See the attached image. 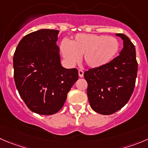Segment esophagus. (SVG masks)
<instances>
[{"mask_svg": "<svg viewBox=\"0 0 148 148\" xmlns=\"http://www.w3.org/2000/svg\"><path fill=\"white\" fill-rule=\"evenodd\" d=\"M78 73H79V77H83V76H84V71H83L82 70H79Z\"/></svg>", "mask_w": 148, "mask_h": 148, "instance_id": "34e87169", "label": "esophagus"}]
</instances>
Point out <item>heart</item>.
Instances as JSON below:
<instances>
[{
    "mask_svg": "<svg viewBox=\"0 0 148 148\" xmlns=\"http://www.w3.org/2000/svg\"><path fill=\"white\" fill-rule=\"evenodd\" d=\"M119 50L116 38L95 34H79L69 44H61L63 56L70 65L77 64L82 56L83 63L90 69L106 66L114 59Z\"/></svg>",
    "mask_w": 148,
    "mask_h": 148,
    "instance_id": "heart-1",
    "label": "heart"
}]
</instances>
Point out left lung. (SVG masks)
<instances>
[{"label": "left lung", "instance_id": "obj_1", "mask_svg": "<svg viewBox=\"0 0 148 148\" xmlns=\"http://www.w3.org/2000/svg\"><path fill=\"white\" fill-rule=\"evenodd\" d=\"M124 41L119 56L106 66L84 73L87 97L92 108L110 115L122 108L131 97L137 74L135 47L124 34H116Z\"/></svg>", "mask_w": 148, "mask_h": 148}]
</instances>
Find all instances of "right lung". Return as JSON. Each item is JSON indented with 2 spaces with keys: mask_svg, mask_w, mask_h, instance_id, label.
<instances>
[{
  "mask_svg": "<svg viewBox=\"0 0 148 148\" xmlns=\"http://www.w3.org/2000/svg\"><path fill=\"white\" fill-rule=\"evenodd\" d=\"M59 31L42 29L24 36L13 63L16 87L30 110L52 115L62 108L67 94L79 78L77 69L61 66Z\"/></svg>",
  "mask_w": 148,
  "mask_h": 148,
  "instance_id": "add662e5",
  "label": "right lung"
}]
</instances>
